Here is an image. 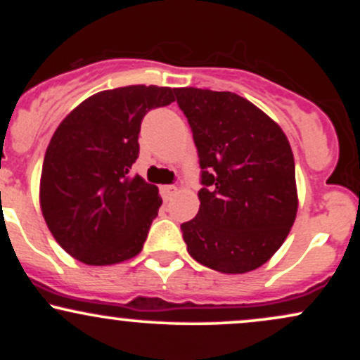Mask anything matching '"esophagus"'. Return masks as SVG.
I'll list each match as a JSON object with an SVG mask.
<instances>
[{
    "label": "esophagus",
    "mask_w": 360,
    "mask_h": 360,
    "mask_svg": "<svg viewBox=\"0 0 360 360\" xmlns=\"http://www.w3.org/2000/svg\"><path fill=\"white\" fill-rule=\"evenodd\" d=\"M177 193V188L176 186H162V188H160V194H162V198L164 200H171L172 196H174V194Z\"/></svg>",
    "instance_id": "34e87169"
}]
</instances>
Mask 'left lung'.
<instances>
[{"instance_id": "1", "label": "left lung", "mask_w": 360, "mask_h": 360, "mask_svg": "<svg viewBox=\"0 0 360 360\" xmlns=\"http://www.w3.org/2000/svg\"><path fill=\"white\" fill-rule=\"evenodd\" d=\"M201 167L200 212L181 225L189 255L226 274L266 264L298 212L295 157L276 122L230 91L174 89Z\"/></svg>"}]
</instances>
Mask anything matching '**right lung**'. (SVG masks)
Returning a JSON list of instances; mask_svg holds the SVG:
<instances>
[{
	"mask_svg": "<svg viewBox=\"0 0 360 360\" xmlns=\"http://www.w3.org/2000/svg\"><path fill=\"white\" fill-rule=\"evenodd\" d=\"M174 101V89L125 86L82 101L52 135L40 177V206L57 243L89 266L142 250L162 200L131 166L142 120Z\"/></svg>",
	"mask_w": 360,
	"mask_h": 360,
	"instance_id": "add662e5",
	"label": "right lung"
}]
</instances>
